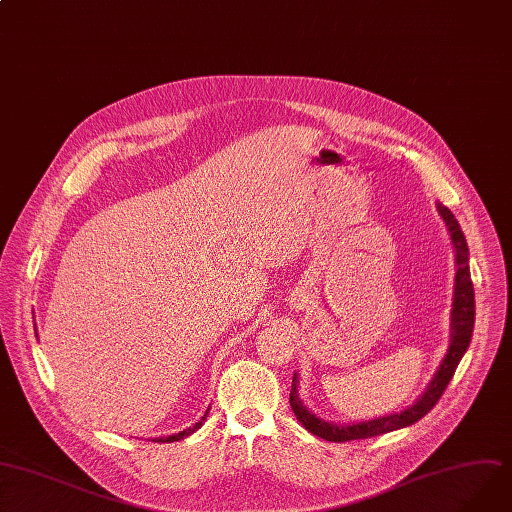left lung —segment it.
<instances>
[{"instance_id":"8db88e82","label":"left lung","mask_w":512,"mask_h":512,"mask_svg":"<svg viewBox=\"0 0 512 512\" xmlns=\"http://www.w3.org/2000/svg\"><path fill=\"white\" fill-rule=\"evenodd\" d=\"M437 209L447 225L449 235H451L457 272H455L453 307H451V340H449L447 355L441 361L435 377L430 379V383L422 391V396H418V400L412 406H408L406 410L385 414V416H379L373 420L336 424V422H328L313 412H309V408L299 398V377L295 373L293 383H291L289 404H291L297 420L311 432V435H316L330 443H344V441L385 435V432L410 426V424L418 422L424 414H428L432 408H435V404L443 396V391L447 389L449 381L453 379V373L471 342V334H474L476 299H474V285H471V274H469V250H467L465 235H463L455 215L445 205L437 203Z\"/></svg>"}]
</instances>
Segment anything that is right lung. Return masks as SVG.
<instances>
[{
  "mask_svg": "<svg viewBox=\"0 0 512 512\" xmlns=\"http://www.w3.org/2000/svg\"><path fill=\"white\" fill-rule=\"evenodd\" d=\"M34 332H36V328H34ZM207 414H209V408H207V412L203 414V418L196 422V424H192L190 428H184V430H180V432H176V435H168V437H155L153 441H157V443H174V441H182L184 437H190L194 430H199L201 426H203V422L207 420Z\"/></svg>",
  "mask_w": 512,
  "mask_h": 512,
  "instance_id": "add662e5",
  "label": "right lung"
}]
</instances>
